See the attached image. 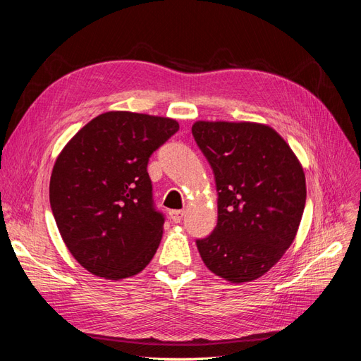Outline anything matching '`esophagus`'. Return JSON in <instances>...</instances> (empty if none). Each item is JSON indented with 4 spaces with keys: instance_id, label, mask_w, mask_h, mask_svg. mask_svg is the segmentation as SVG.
I'll list each match as a JSON object with an SVG mask.
<instances>
[{
    "instance_id": "1",
    "label": "esophagus",
    "mask_w": 361,
    "mask_h": 361,
    "mask_svg": "<svg viewBox=\"0 0 361 361\" xmlns=\"http://www.w3.org/2000/svg\"><path fill=\"white\" fill-rule=\"evenodd\" d=\"M185 211H170V218L174 223H180L183 220Z\"/></svg>"
}]
</instances>
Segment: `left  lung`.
Listing matches in <instances>:
<instances>
[{
	"label": "left lung",
	"instance_id": "8db88e82",
	"mask_svg": "<svg viewBox=\"0 0 361 361\" xmlns=\"http://www.w3.org/2000/svg\"><path fill=\"white\" fill-rule=\"evenodd\" d=\"M192 137L214 171L218 220L197 239L214 274L232 283L262 277L293 243L305 206V176L274 129L251 122H195Z\"/></svg>",
	"mask_w": 361,
	"mask_h": 361
}]
</instances>
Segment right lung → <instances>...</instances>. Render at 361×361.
<instances>
[{"instance_id":"1","label":"right lung","mask_w":361,"mask_h":361,"mask_svg":"<svg viewBox=\"0 0 361 361\" xmlns=\"http://www.w3.org/2000/svg\"><path fill=\"white\" fill-rule=\"evenodd\" d=\"M178 130L169 117L108 111L61 150L51 209L71 255L92 274L133 277L155 256L166 218L154 204L147 164Z\"/></svg>"}]
</instances>
